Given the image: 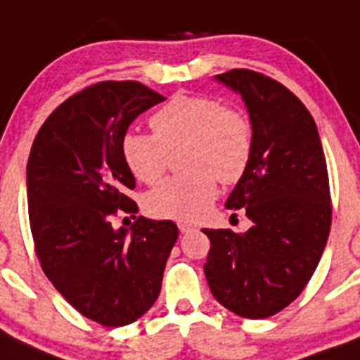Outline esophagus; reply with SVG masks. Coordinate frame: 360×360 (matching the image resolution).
<instances>
[{"label": "esophagus", "mask_w": 360, "mask_h": 360, "mask_svg": "<svg viewBox=\"0 0 360 360\" xmlns=\"http://www.w3.org/2000/svg\"><path fill=\"white\" fill-rule=\"evenodd\" d=\"M178 229H180V232H191L195 231V225L189 224V221H178Z\"/></svg>", "instance_id": "esophagus-1"}]
</instances>
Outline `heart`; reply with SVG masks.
I'll return each mask as SVG.
<instances>
[{"mask_svg": "<svg viewBox=\"0 0 360 360\" xmlns=\"http://www.w3.org/2000/svg\"><path fill=\"white\" fill-rule=\"evenodd\" d=\"M153 135L128 131L122 136V160L142 184H155L165 173L171 155L184 149L180 165L187 171L146 196L153 216L196 219L207 211L221 184H236L252 158L254 133L249 117L212 97L176 95L149 120Z\"/></svg>", "mask_w": 360, "mask_h": 360, "instance_id": "obj_1", "label": "heart"}]
</instances>
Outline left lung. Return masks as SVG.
I'll return each instance as SVG.
<instances>
[{"label": "left lung", "instance_id": "1", "mask_svg": "<svg viewBox=\"0 0 360 360\" xmlns=\"http://www.w3.org/2000/svg\"><path fill=\"white\" fill-rule=\"evenodd\" d=\"M241 95L254 133L250 164L227 198L247 232L203 229V272L219 304L247 319L274 316L316 272L332 225L328 169L310 111L288 88L252 70L216 75Z\"/></svg>", "mask_w": 360, "mask_h": 360}]
</instances>
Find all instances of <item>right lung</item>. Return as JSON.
I'll list each match as a JSON object with an SVG mask.
<instances>
[{
    "label": "right lung",
    "instance_id": "obj_1",
    "mask_svg": "<svg viewBox=\"0 0 360 360\" xmlns=\"http://www.w3.org/2000/svg\"><path fill=\"white\" fill-rule=\"evenodd\" d=\"M160 94L135 81H103L66 98L44 120L27 165L30 231L41 269L57 292L95 323L117 328L157 301L165 262L178 238L171 219L139 216L113 229L135 176L120 142Z\"/></svg>",
    "mask_w": 360,
    "mask_h": 360
}]
</instances>
